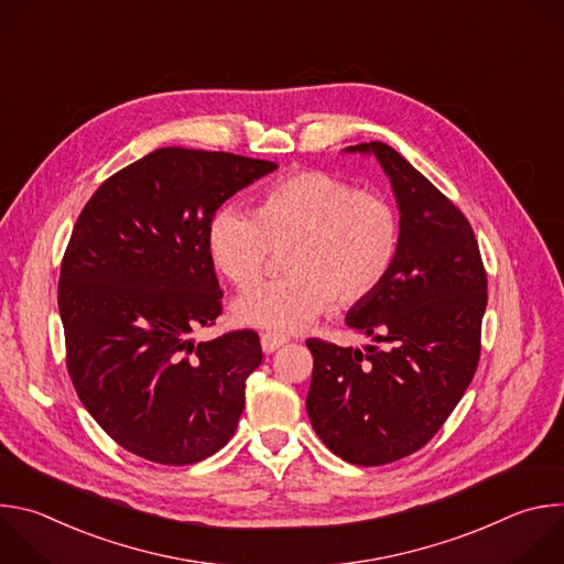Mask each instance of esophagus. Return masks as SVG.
I'll list each match as a JSON object with an SVG mask.
<instances>
[{"instance_id": "obj_1", "label": "esophagus", "mask_w": 564, "mask_h": 564, "mask_svg": "<svg viewBox=\"0 0 564 564\" xmlns=\"http://www.w3.org/2000/svg\"><path fill=\"white\" fill-rule=\"evenodd\" d=\"M283 344H285V337H281V335H272V333L261 335V348H263V352H274V350H279Z\"/></svg>"}]
</instances>
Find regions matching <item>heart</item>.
Returning <instances> with one entry per match:
<instances>
[{
    "label": "heart",
    "instance_id": "b5f03b06",
    "mask_svg": "<svg viewBox=\"0 0 564 564\" xmlns=\"http://www.w3.org/2000/svg\"><path fill=\"white\" fill-rule=\"evenodd\" d=\"M399 216L381 196L328 172H299L268 187L254 214L223 207L207 227L214 268L246 288L272 249H290L279 282L248 288L231 303L240 326L294 333L324 312L366 303L399 252Z\"/></svg>",
    "mask_w": 564,
    "mask_h": 564
}]
</instances>
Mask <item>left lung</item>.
Masks as SVG:
<instances>
[{
  "mask_svg": "<svg viewBox=\"0 0 564 564\" xmlns=\"http://www.w3.org/2000/svg\"><path fill=\"white\" fill-rule=\"evenodd\" d=\"M375 153L399 207V252L386 283L346 324L386 348L366 352L307 339L314 357L307 417L318 440L359 466L420 451L448 420L477 361L487 272L466 216L406 158L383 142Z\"/></svg>",
  "mask_w": 564,
  "mask_h": 564,
  "instance_id": "left-lung-1",
  "label": "left lung"
}]
</instances>
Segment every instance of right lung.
Instances as JSON below:
<instances>
[{"instance_id":"obj_1","label":"right lung","mask_w":564,"mask_h":564,"mask_svg":"<svg viewBox=\"0 0 564 564\" xmlns=\"http://www.w3.org/2000/svg\"><path fill=\"white\" fill-rule=\"evenodd\" d=\"M276 167L163 147L107 178L77 216L57 290L66 368L91 417L142 459L200 462L238 426L263 352L254 330L192 339L223 312L207 227Z\"/></svg>"}]
</instances>
